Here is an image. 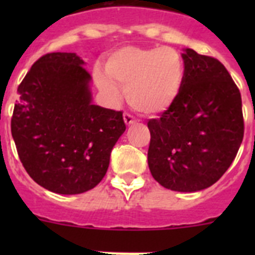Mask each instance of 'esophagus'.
Returning <instances> with one entry per match:
<instances>
[{"instance_id": "esophagus-1", "label": "esophagus", "mask_w": 255, "mask_h": 255, "mask_svg": "<svg viewBox=\"0 0 255 255\" xmlns=\"http://www.w3.org/2000/svg\"><path fill=\"white\" fill-rule=\"evenodd\" d=\"M124 121H125V124L126 125H132V124H135L136 123V119H135L134 116H132V115H130V114H128V112H125V114H124Z\"/></svg>"}]
</instances>
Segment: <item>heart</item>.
Returning a JSON list of instances; mask_svg holds the SVG:
<instances>
[{
	"label": "heart",
	"instance_id": "1",
	"mask_svg": "<svg viewBox=\"0 0 255 255\" xmlns=\"http://www.w3.org/2000/svg\"><path fill=\"white\" fill-rule=\"evenodd\" d=\"M106 70L114 82L126 88L130 105L147 115L167 110L177 100L185 78L182 57L172 48L125 47L108 58ZM109 78L96 73L98 87L117 97L116 85Z\"/></svg>",
	"mask_w": 255,
	"mask_h": 255
}]
</instances>
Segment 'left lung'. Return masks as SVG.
Returning a JSON list of instances; mask_svg holds the SVG:
<instances>
[{
  "instance_id": "left-lung-1",
  "label": "left lung",
  "mask_w": 255,
  "mask_h": 255,
  "mask_svg": "<svg viewBox=\"0 0 255 255\" xmlns=\"http://www.w3.org/2000/svg\"><path fill=\"white\" fill-rule=\"evenodd\" d=\"M177 100L150 119L148 166L155 181L175 191L213 185L235 159L244 136L242 96L220 61L186 48Z\"/></svg>"
}]
</instances>
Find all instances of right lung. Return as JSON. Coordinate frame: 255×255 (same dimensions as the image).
Here are the masks:
<instances>
[{
    "label": "right lung",
    "instance_id": "1",
    "mask_svg": "<svg viewBox=\"0 0 255 255\" xmlns=\"http://www.w3.org/2000/svg\"><path fill=\"white\" fill-rule=\"evenodd\" d=\"M75 53L42 56L20 83L11 134L29 176L57 194L98 185L126 125L123 112L92 105L91 75Z\"/></svg>",
    "mask_w": 255,
    "mask_h": 255
}]
</instances>
